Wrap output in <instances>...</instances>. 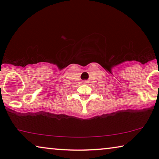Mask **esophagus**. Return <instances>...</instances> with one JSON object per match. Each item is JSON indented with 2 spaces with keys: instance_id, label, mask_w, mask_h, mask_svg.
<instances>
[{
  "instance_id": "1",
  "label": "esophagus",
  "mask_w": 159,
  "mask_h": 159,
  "mask_svg": "<svg viewBox=\"0 0 159 159\" xmlns=\"http://www.w3.org/2000/svg\"><path fill=\"white\" fill-rule=\"evenodd\" d=\"M82 83H83V84H88V80H84V81L82 82Z\"/></svg>"
}]
</instances>
